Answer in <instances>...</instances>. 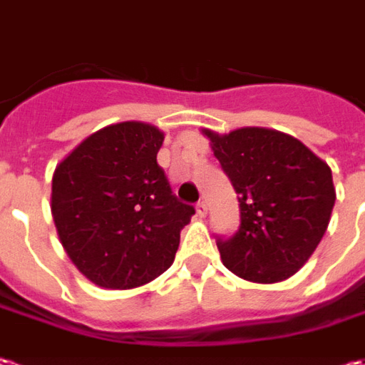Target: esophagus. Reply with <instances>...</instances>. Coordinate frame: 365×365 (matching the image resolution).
<instances>
[{"mask_svg": "<svg viewBox=\"0 0 365 365\" xmlns=\"http://www.w3.org/2000/svg\"><path fill=\"white\" fill-rule=\"evenodd\" d=\"M195 210H197V215L200 217H205V214H207V202H197V205H195Z\"/></svg>", "mask_w": 365, "mask_h": 365, "instance_id": "1", "label": "esophagus"}]
</instances>
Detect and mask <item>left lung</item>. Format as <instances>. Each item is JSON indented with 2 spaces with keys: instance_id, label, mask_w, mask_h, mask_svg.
Listing matches in <instances>:
<instances>
[{
  "instance_id": "obj_1",
  "label": "left lung",
  "mask_w": 365,
  "mask_h": 365,
  "mask_svg": "<svg viewBox=\"0 0 365 365\" xmlns=\"http://www.w3.org/2000/svg\"><path fill=\"white\" fill-rule=\"evenodd\" d=\"M240 202V227L217 235L224 266L257 284L294 276L326 234L336 202L331 170L292 135L242 128L205 130Z\"/></svg>"
}]
</instances>
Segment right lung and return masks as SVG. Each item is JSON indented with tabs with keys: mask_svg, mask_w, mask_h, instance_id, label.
<instances>
[{
	"mask_svg": "<svg viewBox=\"0 0 365 365\" xmlns=\"http://www.w3.org/2000/svg\"><path fill=\"white\" fill-rule=\"evenodd\" d=\"M162 141L150 123L123 121L91 133L56 168L51 214L59 240L98 286H143L173 264L195 210L175 197L158 165Z\"/></svg>",
	"mask_w": 365,
	"mask_h": 365,
	"instance_id": "right-lung-1",
	"label": "right lung"
}]
</instances>
